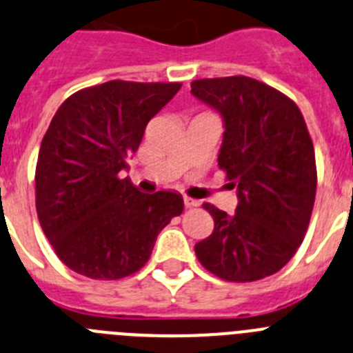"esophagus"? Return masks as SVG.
Wrapping results in <instances>:
<instances>
[{
  "instance_id": "34e87169",
  "label": "esophagus",
  "mask_w": 353,
  "mask_h": 353,
  "mask_svg": "<svg viewBox=\"0 0 353 353\" xmlns=\"http://www.w3.org/2000/svg\"><path fill=\"white\" fill-rule=\"evenodd\" d=\"M184 205L186 208H196V205H200V202L196 199H192V196H184Z\"/></svg>"
}]
</instances>
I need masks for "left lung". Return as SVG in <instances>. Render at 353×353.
Instances as JSON below:
<instances>
[{"label": "left lung", "instance_id": "1", "mask_svg": "<svg viewBox=\"0 0 353 353\" xmlns=\"http://www.w3.org/2000/svg\"><path fill=\"white\" fill-rule=\"evenodd\" d=\"M192 94L223 121L218 165L237 192L227 214L211 204L214 230L196 259L227 281H255L283 268L301 246L315 204V149L290 98L255 79H202Z\"/></svg>", "mask_w": 353, "mask_h": 353}]
</instances>
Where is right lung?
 Listing matches in <instances>:
<instances>
[{
    "label": "right lung",
    "mask_w": 353,
    "mask_h": 353,
    "mask_svg": "<svg viewBox=\"0 0 353 353\" xmlns=\"http://www.w3.org/2000/svg\"><path fill=\"white\" fill-rule=\"evenodd\" d=\"M179 90V82L110 81L77 91L54 114L38 153L37 212L72 271L93 279L137 272L183 212L177 192L142 193L121 177L149 119Z\"/></svg>",
    "instance_id": "1"
}]
</instances>
